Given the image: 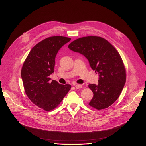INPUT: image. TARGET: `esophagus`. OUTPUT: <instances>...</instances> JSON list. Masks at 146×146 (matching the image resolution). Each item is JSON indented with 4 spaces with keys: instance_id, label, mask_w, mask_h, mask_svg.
Masks as SVG:
<instances>
[{
    "instance_id": "34e87169",
    "label": "esophagus",
    "mask_w": 146,
    "mask_h": 146,
    "mask_svg": "<svg viewBox=\"0 0 146 146\" xmlns=\"http://www.w3.org/2000/svg\"><path fill=\"white\" fill-rule=\"evenodd\" d=\"M75 87L76 89H80V88H82V86L81 85H80V84H76V85H75Z\"/></svg>"
}]
</instances>
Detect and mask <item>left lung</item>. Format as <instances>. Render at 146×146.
<instances>
[{"mask_svg":"<svg viewBox=\"0 0 146 146\" xmlns=\"http://www.w3.org/2000/svg\"><path fill=\"white\" fill-rule=\"evenodd\" d=\"M68 47L83 54L99 75L98 85H88L93 93L89 105L98 110L112 105L119 98L126 76L124 64L116 48L106 39L95 36L77 39Z\"/></svg>","mask_w":146,"mask_h":146,"instance_id":"obj_1","label":"left lung"}]
</instances>
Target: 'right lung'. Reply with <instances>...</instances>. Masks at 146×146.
I'll list each match as a JSON object with an SVG mask.
<instances>
[{"mask_svg":"<svg viewBox=\"0 0 146 146\" xmlns=\"http://www.w3.org/2000/svg\"><path fill=\"white\" fill-rule=\"evenodd\" d=\"M71 38L48 37L36 44L27 57L21 69L25 93L30 100L44 111L56 108L71 89L68 84L61 85L49 78L54 70L55 58L60 48Z\"/></svg>","mask_w":146,"mask_h":146,"instance_id":"obj_1","label":"right lung"}]
</instances>
